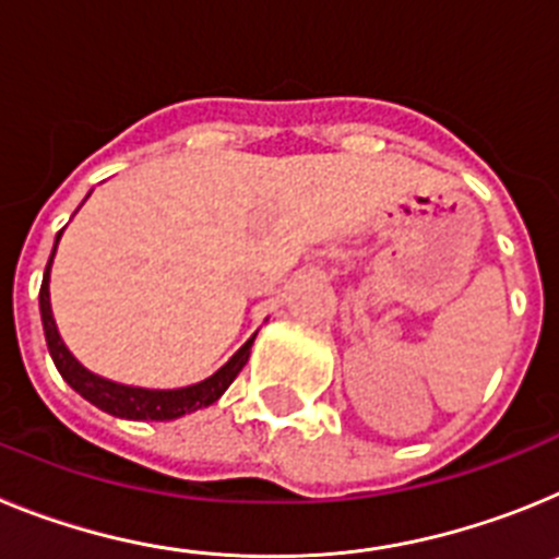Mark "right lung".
<instances>
[{
  "instance_id": "obj_1",
  "label": "right lung",
  "mask_w": 559,
  "mask_h": 559,
  "mask_svg": "<svg viewBox=\"0 0 559 559\" xmlns=\"http://www.w3.org/2000/svg\"><path fill=\"white\" fill-rule=\"evenodd\" d=\"M63 231V229H61ZM61 231L56 237V246H52V254H49L47 271H44V283L38 290V308H41V324H44V338H47V349L56 360L58 372L67 380L69 386L75 389L81 397H86L92 406H97L100 412L114 414V417L122 419H176L185 417L190 412H199V408L212 406L221 394L229 389L231 380L240 374V369L246 367L249 360L251 344H254V335L246 341L243 347L237 349L224 367L215 374H210L201 383H192L185 389H140V386H122V383H114V380L100 378V374L88 372L83 364H78V358L67 349V344L61 341L56 328V319H52V308H49V269H52V257H56L58 240H61Z\"/></svg>"
}]
</instances>
